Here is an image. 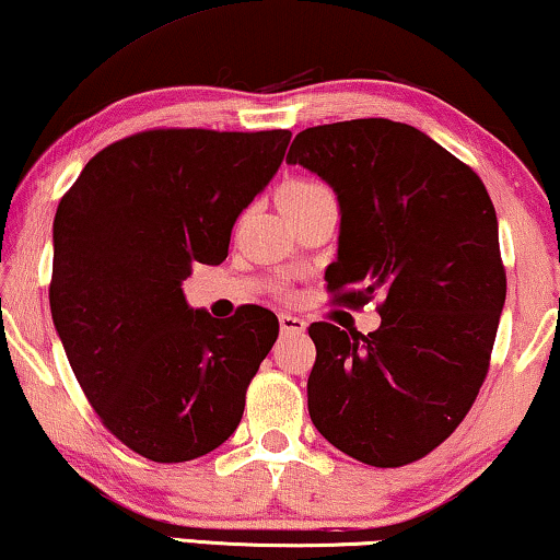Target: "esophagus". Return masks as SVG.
<instances>
[{"label": "esophagus", "mask_w": 560, "mask_h": 560, "mask_svg": "<svg viewBox=\"0 0 560 560\" xmlns=\"http://www.w3.org/2000/svg\"><path fill=\"white\" fill-rule=\"evenodd\" d=\"M279 324H281V334H302V331H306V322L302 319V316H294V314H281Z\"/></svg>", "instance_id": "1"}]
</instances>
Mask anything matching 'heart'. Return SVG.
<instances>
[{
    "mask_svg": "<svg viewBox=\"0 0 560 560\" xmlns=\"http://www.w3.org/2000/svg\"><path fill=\"white\" fill-rule=\"evenodd\" d=\"M327 194H331V190L316 180H291L279 190V206L281 208L302 206V203H308V200L322 198Z\"/></svg>",
    "mask_w": 560,
    "mask_h": 560,
    "instance_id": "1",
    "label": "heart"
}]
</instances>
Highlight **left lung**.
I'll list each match as a JSON object with an SVG mask.
<instances>
[{
  "instance_id": "8db88e82",
  "label": "left lung",
  "mask_w": 560,
  "mask_h": 560,
  "mask_svg": "<svg viewBox=\"0 0 560 560\" xmlns=\"http://www.w3.org/2000/svg\"><path fill=\"white\" fill-rule=\"evenodd\" d=\"M287 163L339 198L334 302L382 299L377 331L308 327V415L354 460L410 465L453 435L486 382L505 304L493 200L470 165L385 118L306 128Z\"/></svg>"
}]
</instances>
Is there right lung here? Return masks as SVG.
I'll list each match as a JSON object with an SVG mask.
<instances>
[{"label":"right lung","mask_w":560,"mask_h":560,"mask_svg":"<svg viewBox=\"0 0 560 560\" xmlns=\"http://www.w3.org/2000/svg\"><path fill=\"white\" fill-rule=\"evenodd\" d=\"M289 130L155 128L88 161L55 215L49 308L100 422L153 463H188L238 428L279 337L269 308L219 322L186 304L194 264L229 256L238 213L279 171Z\"/></svg>","instance_id":"obj_1"}]
</instances>
